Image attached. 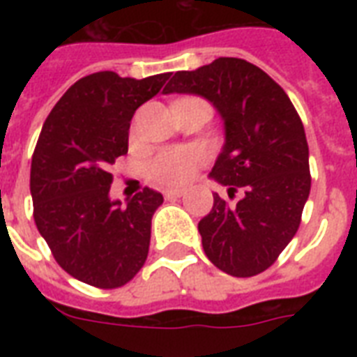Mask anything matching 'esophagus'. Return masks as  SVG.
Segmentation results:
<instances>
[{"label": "esophagus", "mask_w": 357, "mask_h": 357, "mask_svg": "<svg viewBox=\"0 0 357 357\" xmlns=\"http://www.w3.org/2000/svg\"><path fill=\"white\" fill-rule=\"evenodd\" d=\"M185 190L183 189H168L165 190V196L167 198H179V196H183Z\"/></svg>", "instance_id": "esophagus-1"}]
</instances>
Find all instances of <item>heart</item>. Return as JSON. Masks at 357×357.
Segmentation results:
<instances>
[{
    "label": "heart",
    "instance_id": "obj_1",
    "mask_svg": "<svg viewBox=\"0 0 357 357\" xmlns=\"http://www.w3.org/2000/svg\"><path fill=\"white\" fill-rule=\"evenodd\" d=\"M207 153L196 146H172L165 148L148 162L151 181L167 187L187 183L198 168L206 162Z\"/></svg>",
    "mask_w": 357,
    "mask_h": 357
}]
</instances>
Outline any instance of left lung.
Instances as JSON below:
<instances>
[{"label":"left lung","instance_id":"8db88e82","mask_svg":"<svg viewBox=\"0 0 357 357\" xmlns=\"http://www.w3.org/2000/svg\"><path fill=\"white\" fill-rule=\"evenodd\" d=\"M165 94H198L224 120L226 144L211 170L234 196L215 192L213 209L198 222L213 265L235 278L266 271L298 231L310 196V148L304 123L282 86L259 66L218 57L192 72H176Z\"/></svg>","mask_w":357,"mask_h":357}]
</instances>
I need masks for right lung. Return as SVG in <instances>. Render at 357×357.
Wrapping results in <instances>:
<instances>
[{"mask_svg":"<svg viewBox=\"0 0 357 357\" xmlns=\"http://www.w3.org/2000/svg\"><path fill=\"white\" fill-rule=\"evenodd\" d=\"M168 77H81L42 126L31 161L35 224L61 268L92 287H122L148 257L151 217L162 195L144 187L128 206L113 202L111 165L128 153L135 111Z\"/></svg>","mask_w":357,"mask_h":357,"instance_id":"right-lung-1","label":"right lung"}]
</instances>
